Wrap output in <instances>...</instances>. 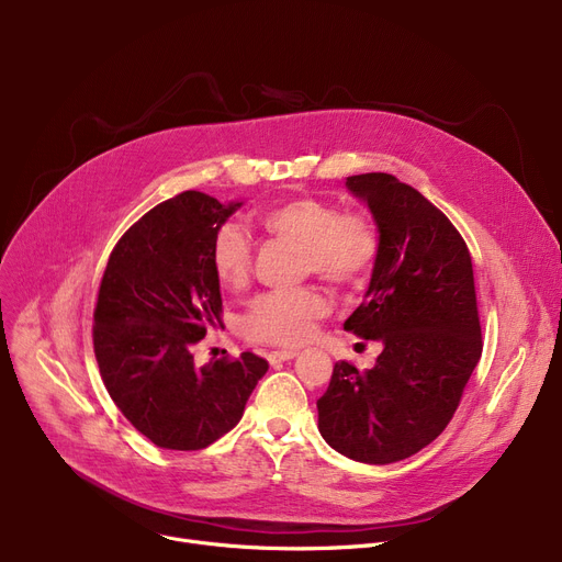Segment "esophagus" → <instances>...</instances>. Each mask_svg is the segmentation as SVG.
<instances>
[{"instance_id": "34e87169", "label": "esophagus", "mask_w": 562, "mask_h": 562, "mask_svg": "<svg viewBox=\"0 0 562 562\" xmlns=\"http://www.w3.org/2000/svg\"><path fill=\"white\" fill-rule=\"evenodd\" d=\"M296 356H299L296 350H273L271 356H269V362H271V364H280V362H289V360H293Z\"/></svg>"}]
</instances>
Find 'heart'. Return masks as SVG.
<instances>
[{
    "instance_id": "1",
    "label": "heart",
    "mask_w": 562,
    "mask_h": 562,
    "mask_svg": "<svg viewBox=\"0 0 562 562\" xmlns=\"http://www.w3.org/2000/svg\"><path fill=\"white\" fill-rule=\"evenodd\" d=\"M263 232L301 246L303 271L337 286L356 284L373 269L378 234L356 214H341L326 200L312 195L282 200L257 216ZM212 266L218 282L241 289L252 269V244L246 229L225 223L212 239ZM328 314V301L312 286L266 291L250 301L241 326L250 339L299 346L307 341L316 321Z\"/></svg>"
}]
</instances>
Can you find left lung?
<instances>
[{
    "mask_svg": "<svg viewBox=\"0 0 562 562\" xmlns=\"http://www.w3.org/2000/svg\"><path fill=\"white\" fill-rule=\"evenodd\" d=\"M378 227V255L362 305L344 330L382 344L375 367L337 362L318 401V430L341 456L390 464L445 430L481 360L471 255L417 189L387 172L346 177Z\"/></svg>",
    "mask_w": 562,
    "mask_h": 562,
    "instance_id": "8db88e82",
    "label": "left lung"
}]
</instances>
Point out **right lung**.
I'll list each match as a JSON object with an SVG mask.
<instances>
[{
    "mask_svg": "<svg viewBox=\"0 0 562 562\" xmlns=\"http://www.w3.org/2000/svg\"><path fill=\"white\" fill-rule=\"evenodd\" d=\"M244 202L184 191L136 221L115 244L93 314L104 387L159 449L198 451L244 417L269 362L255 352L195 367L193 346L221 323L212 266L216 229Z\"/></svg>",
    "mask_w": 562,
    "mask_h": 562,
    "instance_id": "add662e5",
    "label": "right lung"
}]
</instances>
